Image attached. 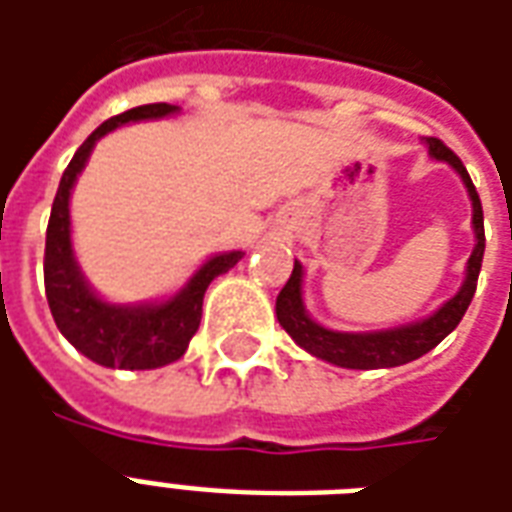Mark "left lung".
Segmentation results:
<instances>
[{
	"label": "left lung",
	"instance_id": "8db88e82",
	"mask_svg": "<svg viewBox=\"0 0 512 512\" xmlns=\"http://www.w3.org/2000/svg\"><path fill=\"white\" fill-rule=\"evenodd\" d=\"M425 145H428L430 158L450 164L461 175L466 194L472 200L474 249L466 260V277H463L461 288L452 299L444 301L439 310L430 312L422 321L395 326V329H378V332H337V329H329V326L315 321L304 307V266L296 260L288 285L279 290L277 296V321L293 337V343L315 359L345 367V370H381V367L408 365L422 354L433 351L461 323L463 312L469 310L485 252L483 205H480V197L474 191V183L461 158L433 136L425 139Z\"/></svg>",
	"mask_w": 512,
	"mask_h": 512
}]
</instances>
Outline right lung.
Wrapping results in <instances>:
<instances>
[{"label":"right lung","mask_w":512,"mask_h":512,"mask_svg":"<svg viewBox=\"0 0 512 512\" xmlns=\"http://www.w3.org/2000/svg\"><path fill=\"white\" fill-rule=\"evenodd\" d=\"M180 106L145 104L128 109L123 115L109 117L84 139V145L73 153L71 164L62 172L60 189L51 205L49 230H46V260H43V279H46V299H49L54 323L68 343L93 359L101 367L117 370H156L172 365L186 354L189 340L200 329L202 296L219 274L244 257L241 249L219 252L208 257L189 282L161 301H139V304H115L98 296L93 285L82 274L76 260L71 238V191L76 178L87 167L95 142L128 123L142 120H161L178 115Z\"/></svg>","instance_id":"obj_1"}]
</instances>
